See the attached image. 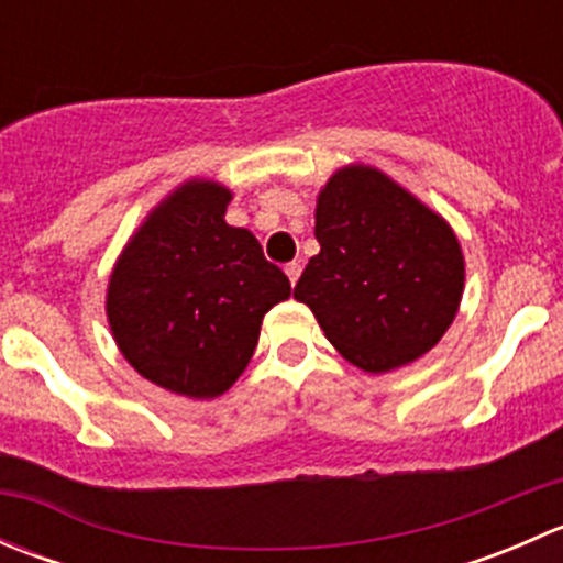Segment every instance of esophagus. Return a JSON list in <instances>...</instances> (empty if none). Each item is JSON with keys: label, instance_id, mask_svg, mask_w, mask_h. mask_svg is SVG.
<instances>
[{"label": "esophagus", "instance_id": "obj_1", "mask_svg": "<svg viewBox=\"0 0 563 563\" xmlns=\"http://www.w3.org/2000/svg\"><path fill=\"white\" fill-rule=\"evenodd\" d=\"M286 275H288V280H291V286H297L299 275H302V264H299V261H291V264H286Z\"/></svg>", "mask_w": 563, "mask_h": 563}]
</instances>
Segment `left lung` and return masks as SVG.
Returning a JSON list of instances; mask_svg holds the SVG:
<instances>
[{"label":"left lung","instance_id":"left-lung-1","mask_svg":"<svg viewBox=\"0 0 563 563\" xmlns=\"http://www.w3.org/2000/svg\"><path fill=\"white\" fill-rule=\"evenodd\" d=\"M316 240L294 297L329 343L367 373H387L433 349L463 294V253L450 225L376 168L327 181Z\"/></svg>","mask_w":563,"mask_h":563}]
</instances>
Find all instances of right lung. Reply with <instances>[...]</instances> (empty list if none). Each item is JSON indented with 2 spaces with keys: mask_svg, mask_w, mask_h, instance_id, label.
Masks as SVG:
<instances>
[{
  "mask_svg": "<svg viewBox=\"0 0 563 563\" xmlns=\"http://www.w3.org/2000/svg\"><path fill=\"white\" fill-rule=\"evenodd\" d=\"M229 201L214 181L181 185L146 218L108 283L119 351L176 395H223L247 367L264 316L291 297L258 240L223 220Z\"/></svg>",
  "mask_w": 563,
  "mask_h": 563,
  "instance_id": "obj_1",
  "label": "right lung"
}]
</instances>
